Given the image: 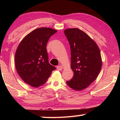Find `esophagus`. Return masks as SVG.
<instances>
[{
  "label": "esophagus",
  "mask_w": 120,
  "mask_h": 120,
  "mask_svg": "<svg viewBox=\"0 0 120 120\" xmlns=\"http://www.w3.org/2000/svg\"><path fill=\"white\" fill-rule=\"evenodd\" d=\"M56 69H57L58 70L60 71L62 69V67L61 66H58L56 67Z\"/></svg>",
  "instance_id": "obj_1"
}]
</instances>
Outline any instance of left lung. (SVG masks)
Returning a JSON list of instances; mask_svg holds the SVG:
<instances>
[{
    "mask_svg": "<svg viewBox=\"0 0 120 120\" xmlns=\"http://www.w3.org/2000/svg\"><path fill=\"white\" fill-rule=\"evenodd\" d=\"M64 33L70 46L71 68L74 73L67 84L74 90H82L96 79L100 72V50L94 41L78 28H68Z\"/></svg>",
    "mask_w": 120,
    "mask_h": 120,
    "instance_id": "1",
    "label": "left lung"
}]
</instances>
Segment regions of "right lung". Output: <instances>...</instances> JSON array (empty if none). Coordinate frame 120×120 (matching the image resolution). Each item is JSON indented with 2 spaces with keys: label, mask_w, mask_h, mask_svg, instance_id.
<instances>
[{
  "label": "right lung",
  "mask_w": 120,
  "mask_h": 120,
  "mask_svg": "<svg viewBox=\"0 0 120 120\" xmlns=\"http://www.w3.org/2000/svg\"><path fill=\"white\" fill-rule=\"evenodd\" d=\"M56 32L51 28H37L22 40L16 50L15 62L18 74L34 87L45 84L56 69L49 62L46 46L50 38Z\"/></svg>",
  "instance_id": "1"
}]
</instances>
